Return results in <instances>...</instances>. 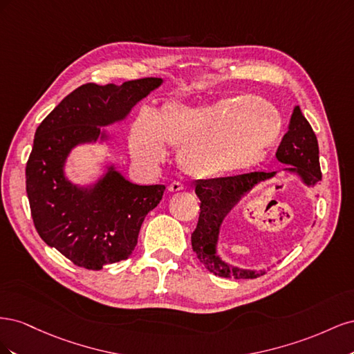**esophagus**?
<instances>
[{"instance_id": "obj_1", "label": "esophagus", "mask_w": 354, "mask_h": 354, "mask_svg": "<svg viewBox=\"0 0 354 354\" xmlns=\"http://www.w3.org/2000/svg\"><path fill=\"white\" fill-rule=\"evenodd\" d=\"M180 190H185V186L178 183V181H173V183L168 186V192H171V194H174V192H180Z\"/></svg>"}]
</instances>
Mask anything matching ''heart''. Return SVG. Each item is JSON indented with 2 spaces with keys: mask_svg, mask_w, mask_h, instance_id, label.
Returning a JSON list of instances; mask_svg holds the SVG:
<instances>
[{
  "mask_svg": "<svg viewBox=\"0 0 354 354\" xmlns=\"http://www.w3.org/2000/svg\"><path fill=\"white\" fill-rule=\"evenodd\" d=\"M281 115L257 97H227L207 104L168 102L153 116L142 112L130 131L136 160L156 165L165 146L177 147V162L195 178H217L259 165L281 134Z\"/></svg>",
  "mask_w": 354,
  "mask_h": 354,
  "instance_id": "b5f03b06",
  "label": "heart"
}]
</instances>
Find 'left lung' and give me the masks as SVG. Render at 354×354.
I'll return each instance as SVG.
<instances>
[{"label":"left lung","instance_id":"8db88e82","mask_svg":"<svg viewBox=\"0 0 354 354\" xmlns=\"http://www.w3.org/2000/svg\"><path fill=\"white\" fill-rule=\"evenodd\" d=\"M276 158L279 162L289 165L283 168L285 173L299 177L307 187H315L322 180L317 138L299 106L294 108L288 131L277 147ZM274 176L276 171L196 181L195 194L201 201V212L196 229L192 233V248L207 270L232 279H255L266 273V270L241 269L229 264L218 255L217 246L221 223L234 203H238L255 185Z\"/></svg>","mask_w":354,"mask_h":354}]
</instances>
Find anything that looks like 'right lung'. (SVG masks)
Returning <instances> with one entry per match:
<instances>
[{
	"instance_id": "obj_1",
	"label": "right lung",
	"mask_w": 354,
	"mask_h": 354,
	"mask_svg": "<svg viewBox=\"0 0 354 354\" xmlns=\"http://www.w3.org/2000/svg\"><path fill=\"white\" fill-rule=\"evenodd\" d=\"M162 82L143 78L121 85L84 84L37 128L26 164L32 220L41 239L75 266L100 270L127 260L165 186L134 185L113 164L106 165L93 185H75L65 174L68 156L80 145L109 142L103 127L127 120L134 106Z\"/></svg>"
}]
</instances>
